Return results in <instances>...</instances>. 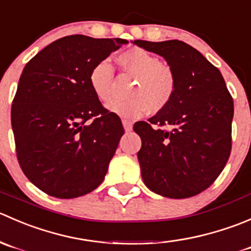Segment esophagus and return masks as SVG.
Listing matches in <instances>:
<instances>
[{
  "label": "esophagus",
  "mask_w": 251,
  "mask_h": 251,
  "mask_svg": "<svg viewBox=\"0 0 251 251\" xmlns=\"http://www.w3.org/2000/svg\"><path fill=\"white\" fill-rule=\"evenodd\" d=\"M122 123H123V126H125L126 131H130L131 129H133V123H131V121L123 120Z\"/></svg>",
  "instance_id": "34e87169"
}]
</instances>
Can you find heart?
I'll return each mask as SVG.
<instances>
[{"instance_id": "1", "label": "heart", "mask_w": 251, "mask_h": 251, "mask_svg": "<svg viewBox=\"0 0 251 251\" xmlns=\"http://www.w3.org/2000/svg\"><path fill=\"white\" fill-rule=\"evenodd\" d=\"M126 73L136 80L129 89L130 95L113 98L106 107L125 118H138L149 110L158 112L172 101L177 88V76L170 64L162 63L157 54L144 49L128 50L120 54ZM89 84L100 101H107L115 84V67L108 59L95 63L89 73Z\"/></svg>"}]
</instances>
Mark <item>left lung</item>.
<instances>
[{
	"label": "left lung",
	"instance_id": "8db88e82",
	"mask_svg": "<svg viewBox=\"0 0 251 251\" xmlns=\"http://www.w3.org/2000/svg\"><path fill=\"white\" fill-rule=\"evenodd\" d=\"M133 44L167 61L177 88L167 107L136 122L141 177L153 193L185 199L210 187L232 149L234 106L222 74L198 50L179 40Z\"/></svg>",
	"mask_w": 251,
	"mask_h": 251
}]
</instances>
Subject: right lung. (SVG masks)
I'll return each mask as SVG.
<instances>
[{
    "label": "right lung",
    "mask_w": 251,
    "mask_h": 251,
    "mask_svg": "<svg viewBox=\"0 0 251 251\" xmlns=\"http://www.w3.org/2000/svg\"><path fill=\"white\" fill-rule=\"evenodd\" d=\"M126 42L66 36L24 67L11 110L17 158L46 194L78 198L105 179L125 129L93 93L89 73Z\"/></svg>",
    "instance_id": "right-lung-1"
}]
</instances>
